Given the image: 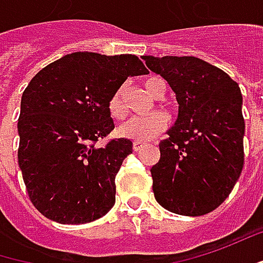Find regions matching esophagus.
I'll return each mask as SVG.
<instances>
[{"label":"esophagus","mask_w":263,"mask_h":263,"mask_svg":"<svg viewBox=\"0 0 263 263\" xmlns=\"http://www.w3.org/2000/svg\"><path fill=\"white\" fill-rule=\"evenodd\" d=\"M143 147H144V143H141V141H134L132 143V150L134 152H140V150H143Z\"/></svg>","instance_id":"34e87169"}]
</instances>
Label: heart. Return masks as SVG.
<instances>
[{
	"label": "heart",
	"mask_w": 263,
	"mask_h": 263,
	"mask_svg": "<svg viewBox=\"0 0 263 263\" xmlns=\"http://www.w3.org/2000/svg\"><path fill=\"white\" fill-rule=\"evenodd\" d=\"M163 82L159 77H150L144 82V87L150 95L156 98ZM125 86H119L116 90L110 95L107 102L108 115L115 120H120L126 116V107H125ZM168 125V117L163 113H155L147 117H132L128 122H125L119 129L117 134L123 138L134 140V141H148L155 137H158Z\"/></svg>",
	"instance_id": "b5f03b06"
}]
</instances>
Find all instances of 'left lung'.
Segmentation results:
<instances>
[{"instance_id": "8db88e82", "label": "left lung", "mask_w": 263, "mask_h": 263, "mask_svg": "<svg viewBox=\"0 0 263 263\" xmlns=\"http://www.w3.org/2000/svg\"><path fill=\"white\" fill-rule=\"evenodd\" d=\"M143 59L168 82L178 102L177 120L150 170L155 198L176 214H207L229 196L244 165L238 83L195 56Z\"/></svg>"}]
</instances>
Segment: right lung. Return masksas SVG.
Here are the masks:
<instances>
[{
	"label": "right lung",
	"mask_w": 263,
	"mask_h": 263,
	"mask_svg": "<svg viewBox=\"0 0 263 263\" xmlns=\"http://www.w3.org/2000/svg\"><path fill=\"white\" fill-rule=\"evenodd\" d=\"M148 74L135 54L76 52L35 74L22 93L17 161L31 202L58 223H89L116 202L115 178L132 141L95 143L115 129L110 95Z\"/></svg>",
	"instance_id": "1"
}]
</instances>
